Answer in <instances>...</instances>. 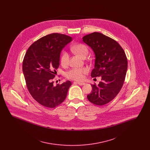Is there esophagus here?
<instances>
[{
  "mask_svg": "<svg viewBox=\"0 0 150 150\" xmlns=\"http://www.w3.org/2000/svg\"><path fill=\"white\" fill-rule=\"evenodd\" d=\"M77 84L80 85V86H83L85 84V83H83V82H76Z\"/></svg>",
  "mask_w": 150,
  "mask_h": 150,
  "instance_id": "1",
  "label": "esophagus"
}]
</instances>
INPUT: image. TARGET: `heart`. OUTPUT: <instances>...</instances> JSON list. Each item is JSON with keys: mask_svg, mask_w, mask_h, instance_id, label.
<instances>
[{"mask_svg": "<svg viewBox=\"0 0 150 150\" xmlns=\"http://www.w3.org/2000/svg\"><path fill=\"white\" fill-rule=\"evenodd\" d=\"M72 50L75 53L81 57L86 56L88 54V48L83 44H78L74 45ZM69 55L66 52H64L61 56V62L62 64H66L69 62ZM88 72L86 68H73L66 72V76L68 79L81 80L84 78V75Z\"/></svg>", "mask_w": 150, "mask_h": 150, "instance_id": "obj_1", "label": "heart"}]
</instances>
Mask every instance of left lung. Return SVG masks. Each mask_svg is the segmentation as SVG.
Here are the masks:
<instances>
[{
  "instance_id": "8db88e82",
  "label": "left lung",
  "mask_w": 150,
  "mask_h": 150,
  "mask_svg": "<svg viewBox=\"0 0 150 150\" xmlns=\"http://www.w3.org/2000/svg\"><path fill=\"white\" fill-rule=\"evenodd\" d=\"M83 41L95 55L92 78L101 77L98 85H91L92 92L87 98L93 104L102 106L114 98L123 86L128 61L120 44L111 38L98 32L84 36Z\"/></svg>"
}]
</instances>
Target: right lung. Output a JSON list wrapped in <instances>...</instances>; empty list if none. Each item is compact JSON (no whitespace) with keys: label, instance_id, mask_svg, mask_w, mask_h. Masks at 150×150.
Here are the masks:
<instances>
[{"label":"right lung","instance_id":"add662e5","mask_svg":"<svg viewBox=\"0 0 150 150\" xmlns=\"http://www.w3.org/2000/svg\"><path fill=\"white\" fill-rule=\"evenodd\" d=\"M71 37L53 33L33 43L27 50L22 63L26 86L32 97L44 106L54 108L65 100L71 83L67 80L53 85L61 52L72 41Z\"/></svg>","mask_w":150,"mask_h":150}]
</instances>
